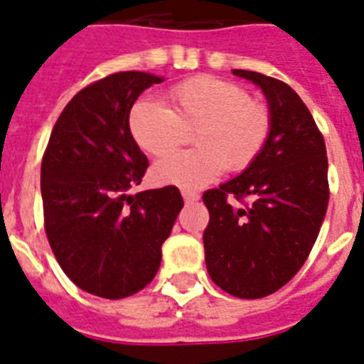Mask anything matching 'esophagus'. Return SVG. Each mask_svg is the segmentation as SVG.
Returning <instances> with one entry per match:
<instances>
[{
    "label": "esophagus",
    "mask_w": 364,
    "mask_h": 364,
    "mask_svg": "<svg viewBox=\"0 0 364 364\" xmlns=\"http://www.w3.org/2000/svg\"><path fill=\"white\" fill-rule=\"evenodd\" d=\"M181 194H183V200H185V203H194V201L200 200V194H198V192L181 191Z\"/></svg>",
    "instance_id": "34e87169"
}]
</instances>
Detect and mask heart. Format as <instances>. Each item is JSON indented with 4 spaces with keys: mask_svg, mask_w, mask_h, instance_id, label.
Wrapping results in <instances>:
<instances>
[{
    "mask_svg": "<svg viewBox=\"0 0 364 364\" xmlns=\"http://www.w3.org/2000/svg\"><path fill=\"white\" fill-rule=\"evenodd\" d=\"M168 107L154 100L134 102L128 113V129L144 154L166 156L194 129L198 148L176 151L154 166L157 183L196 191L227 172H242L262 156L273 129L267 104L249 97L240 84L200 75L170 87Z\"/></svg>",
    "mask_w": 364,
    "mask_h": 364,
    "instance_id": "obj_1",
    "label": "heart"
}]
</instances>
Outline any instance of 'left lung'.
Here are the masks:
<instances>
[{"label":"left lung","instance_id":"obj_1","mask_svg":"<svg viewBox=\"0 0 364 364\" xmlns=\"http://www.w3.org/2000/svg\"><path fill=\"white\" fill-rule=\"evenodd\" d=\"M232 73L262 87L273 129L249 168L203 194L210 214L205 264L213 282L229 295L262 299L299 273L317 240L330 200L326 144L286 82L245 69ZM229 197L242 205H232Z\"/></svg>","mask_w":364,"mask_h":364}]
</instances>
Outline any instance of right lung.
I'll list each match as a JSON object with an SVG mask.
<instances>
[{
	"mask_svg": "<svg viewBox=\"0 0 364 364\" xmlns=\"http://www.w3.org/2000/svg\"><path fill=\"white\" fill-rule=\"evenodd\" d=\"M163 80L121 71L86 86L60 113L43 154V227L50 249L73 282L102 299H124L154 280L161 245L183 208L176 186L128 196L148 168L129 135V107Z\"/></svg>",
	"mask_w": 364,
	"mask_h": 364,
	"instance_id": "add662e5",
	"label": "right lung"
}]
</instances>
